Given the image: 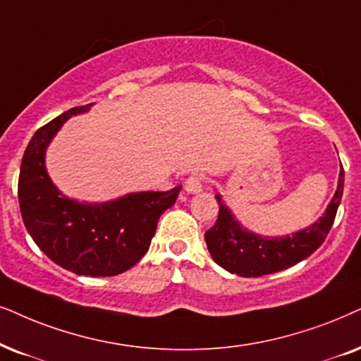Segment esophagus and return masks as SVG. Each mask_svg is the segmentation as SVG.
<instances>
[{"label": "esophagus", "instance_id": "obj_1", "mask_svg": "<svg viewBox=\"0 0 361 361\" xmlns=\"http://www.w3.org/2000/svg\"><path fill=\"white\" fill-rule=\"evenodd\" d=\"M202 187H204V177L200 174L187 177L184 182V189L185 192H189V194H199V192L202 190Z\"/></svg>", "mask_w": 361, "mask_h": 361}]
</instances>
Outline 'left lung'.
Here are the masks:
<instances>
[{
	"mask_svg": "<svg viewBox=\"0 0 361 361\" xmlns=\"http://www.w3.org/2000/svg\"><path fill=\"white\" fill-rule=\"evenodd\" d=\"M343 182L345 172L341 167L338 187L324 217L305 231L275 238H264L242 228L217 194L215 199L219 202V217L214 227L205 232L210 255L222 269L240 277H262L298 264L310 257L329 235L343 195Z\"/></svg>",
	"mask_w": 361,
	"mask_h": 361,
	"instance_id": "obj_1",
	"label": "left lung"
}]
</instances>
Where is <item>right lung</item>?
Masks as SVG:
<instances>
[{
  "label": "right lung",
  "instance_id": "add662e5",
  "mask_svg": "<svg viewBox=\"0 0 361 361\" xmlns=\"http://www.w3.org/2000/svg\"><path fill=\"white\" fill-rule=\"evenodd\" d=\"M89 106L73 107L36 130L21 161L18 199L27 232L54 264L76 275L112 277L142 259L159 217L176 204L182 187L135 192L94 205L61 194L46 172V147L61 126Z\"/></svg>",
  "mask_w": 361,
  "mask_h": 361
}]
</instances>
